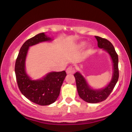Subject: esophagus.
Here are the masks:
<instances>
[{
  "label": "esophagus",
  "mask_w": 132,
  "mask_h": 132,
  "mask_svg": "<svg viewBox=\"0 0 132 132\" xmlns=\"http://www.w3.org/2000/svg\"><path fill=\"white\" fill-rule=\"evenodd\" d=\"M75 69H74V68L71 67V66H70V67L68 68L67 69H66V73L67 74H72L75 72Z\"/></svg>",
  "instance_id": "34e87169"
}]
</instances>
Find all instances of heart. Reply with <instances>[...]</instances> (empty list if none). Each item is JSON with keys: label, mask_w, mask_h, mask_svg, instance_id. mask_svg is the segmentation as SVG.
<instances>
[{"label": "heart", "mask_w": 132, "mask_h": 132, "mask_svg": "<svg viewBox=\"0 0 132 132\" xmlns=\"http://www.w3.org/2000/svg\"><path fill=\"white\" fill-rule=\"evenodd\" d=\"M85 45H86L85 42H81V43H80L79 46H80V47H83V46H85Z\"/></svg>", "instance_id": "b5f03b06"}]
</instances>
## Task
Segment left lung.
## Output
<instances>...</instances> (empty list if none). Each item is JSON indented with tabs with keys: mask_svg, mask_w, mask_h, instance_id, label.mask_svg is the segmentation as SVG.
I'll return each instance as SVG.
<instances>
[{
	"mask_svg": "<svg viewBox=\"0 0 132 132\" xmlns=\"http://www.w3.org/2000/svg\"><path fill=\"white\" fill-rule=\"evenodd\" d=\"M97 40V45L100 48L106 50L110 54L113 62V76L109 84L105 88L99 90H94L89 87L86 79L79 72L74 75L76 82L77 90L79 95L82 99L89 103H98L105 101L110 94L117 82L119 77V58L113 45L107 39L95 36Z\"/></svg>",
	"mask_w": 132,
	"mask_h": 132,
	"instance_id": "1",
	"label": "left lung"
}]
</instances>
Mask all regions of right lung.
<instances>
[{"instance_id": "1", "label": "right lung", "mask_w": 132, "mask_h": 132, "mask_svg": "<svg viewBox=\"0 0 132 132\" xmlns=\"http://www.w3.org/2000/svg\"><path fill=\"white\" fill-rule=\"evenodd\" d=\"M50 40L45 33H41L27 40L20 50L15 66L16 79L20 92L30 101L40 105H50L56 101L66 72L65 71L51 72L42 79L33 81L25 72V58L29 46Z\"/></svg>"}]
</instances>
